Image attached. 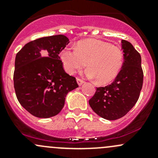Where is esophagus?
<instances>
[{
  "label": "esophagus",
  "mask_w": 158,
  "mask_h": 158,
  "mask_svg": "<svg viewBox=\"0 0 158 158\" xmlns=\"http://www.w3.org/2000/svg\"><path fill=\"white\" fill-rule=\"evenodd\" d=\"M76 81H77L78 85H82V84L84 83V81L82 80V79H79V78H77V79H76Z\"/></svg>",
  "instance_id": "esophagus-1"
}]
</instances>
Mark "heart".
<instances>
[{
	"label": "heart",
	"mask_w": 158,
	"mask_h": 158,
	"mask_svg": "<svg viewBox=\"0 0 158 158\" xmlns=\"http://www.w3.org/2000/svg\"><path fill=\"white\" fill-rule=\"evenodd\" d=\"M63 66L69 74L82 69L87 63V76L95 78L100 84L112 82L118 76L124 63V54L119 47L95 40H85L76 49L66 48L61 53Z\"/></svg>",
	"instance_id": "heart-1"
}]
</instances>
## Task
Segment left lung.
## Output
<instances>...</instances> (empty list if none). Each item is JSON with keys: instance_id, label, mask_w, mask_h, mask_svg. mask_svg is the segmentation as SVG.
<instances>
[{"instance_id": "8db88e82", "label": "left lung", "mask_w": 158, "mask_h": 158, "mask_svg": "<svg viewBox=\"0 0 158 158\" xmlns=\"http://www.w3.org/2000/svg\"><path fill=\"white\" fill-rule=\"evenodd\" d=\"M122 49L124 63L118 76L110 85L96 88L89 101L92 109L107 120L125 116L136 104L142 89L144 73L141 55L125 40H122Z\"/></svg>"}]
</instances>
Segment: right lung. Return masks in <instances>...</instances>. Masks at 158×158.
Here are the masks:
<instances>
[{"mask_svg": "<svg viewBox=\"0 0 158 158\" xmlns=\"http://www.w3.org/2000/svg\"><path fill=\"white\" fill-rule=\"evenodd\" d=\"M69 43L62 34L39 38L27 44L16 55V95L35 117L56 115L64 106L68 92L79 87L76 78L65 72L59 56Z\"/></svg>", "mask_w": 158, "mask_h": 158, "instance_id": "add662e5", "label": "right lung"}]
</instances>
